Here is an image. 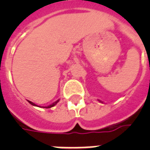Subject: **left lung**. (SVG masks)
Wrapping results in <instances>:
<instances>
[{"instance_id":"left-lung-1","label":"left lung","mask_w":150,"mask_h":150,"mask_svg":"<svg viewBox=\"0 0 150 150\" xmlns=\"http://www.w3.org/2000/svg\"><path fill=\"white\" fill-rule=\"evenodd\" d=\"M99 101H100V102H101V101H100V100H99Z\"/></svg>"}]
</instances>
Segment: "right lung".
I'll use <instances>...</instances> for the list:
<instances>
[{"instance_id":"add662e5","label":"right lung","mask_w":150,"mask_h":150,"mask_svg":"<svg viewBox=\"0 0 150 150\" xmlns=\"http://www.w3.org/2000/svg\"><path fill=\"white\" fill-rule=\"evenodd\" d=\"M28 101H29V103H30V104L33 105V106H36V107H39V106H37V105H36V104H35L34 103L31 102V101H29V100H28ZM58 102H59V100H57L56 102L53 103L52 104L49 105V106H47V107H43V108H50V107H54V106H55V105H56L57 103H58Z\"/></svg>"}]
</instances>
